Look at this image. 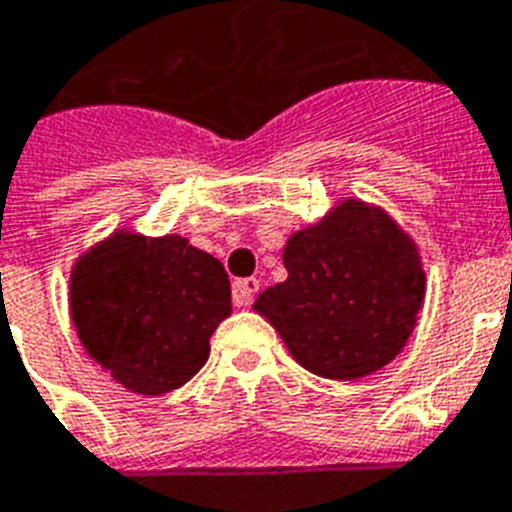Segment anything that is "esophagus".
Here are the masks:
<instances>
[{
	"mask_svg": "<svg viewBox=\"0 0 512 512\" xmlns=\"http://www.w3.org/2000/svg\"><path fill=\"white\" fill-rule=\"evenodd\" d=\"M259 287V280H253V277L232 282V301H235V306H248L253 301V295L259 293Z\"/></svg>",
	"mask_w": 512,
	"mask_h": 512,
	"instance_id": "obj_1",
	"label": "esophagus"
}]
</instances>
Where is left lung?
I'll list each match as a JSON object with an SVG mask.
<instances>
[{"label": "left lung", "instance_id": "8db88e82", "mask_svg": "<svg viewBox=\"0 0 512 512\" xmlns=\"http://www.w3.org/2000/svg\"><path fill=\"white\" fill-rule=\"evenodd\" d=\"M287 280L253 311L269 319L303 369L358 379L403 350L424 301L416 246L379 209L345 201L287 240Z\"/></svg>", "mask_w": 512, "mask_h": 512}]
</instances>
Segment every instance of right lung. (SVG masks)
<instances>
[{
    "mask_svg": "<svg viewBox=\"0 0 512 512\" xmlns=\"http://www.w3.org/2000/svg\"><path fill=\"white\" fill-rule=\"evenodd\" d=\"M70 308L88 356L138 395L183 387L209 358V337L232 311L214 256L180 235L114 232L75 264Z\"/></svg>",
    "mask_w": 512,
    "mask_h": 512,
    "instance_id": "1",
    "label": "right lung"
}]
</instances>
